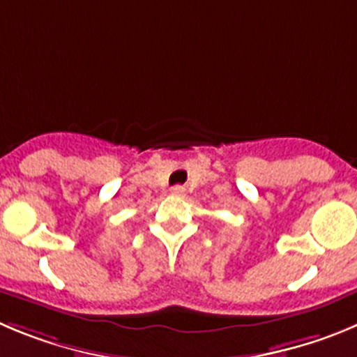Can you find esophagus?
<instances>
[{"mask_svg": "<svg viewBox=\"0 0 357 357\" xmlns=\"http://www.w3.org/2000/svg\"><path fill=\"white\" fill-rule=\"evenodd\" d=\"M185 192H186V188L185 186H172L171 188V194L172 195H176V197H181V195H185Z\"/></svg>", "mask_w": 357, "mask_h": 357, "instance_id": "34e87169", "label": "esophagus"}]
</instances>
